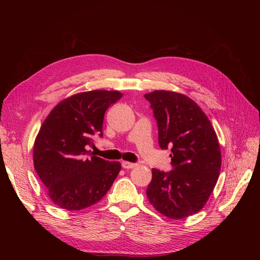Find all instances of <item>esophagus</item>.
I'll use <instances>...</instances> for the list:
<instances>
[{"mask_svg": "<svg viewBox=\"0 0 260 260\" xmlns=\"http://www.w3.org/2000/svg\"><path fill=\"white\" fill-rule=\"evenodd\" d=\"M121 166H122V168H124V169H132V168L137 167V164H135V162H129V161H122V162H121Z\"/></svg>", "mask_w": 260, "mask_h": 260, "instance_id": "1", "label": "esophagus"}]
</instances>
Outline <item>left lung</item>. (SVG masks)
Here are the masks:
<instances>
[{"mask_svg":"<svg viewBox=\"0 0 260 260\" xmlns=\"http://www.w3.org/2000/svg\"><path fill=\"white\" fill-rule=\"evenodd\" d=\"M151 103L161 149L171 147L169 172L152 169L146 195L160 214L182 219L200 211L208 201L221 168V151L214 127L201 107L184 94L156 90Z\"/></svg>","mask_w":260,"mask_h":260,"instance_id":"1","label":"left lung"}]
</instances>
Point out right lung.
I'll list each match as a JSON object with an SVG mask.
<instances>
[{"mask_svg":"<svg viewBox=\"0 0 260 260\" xmlns=\"http://www.w3.org/2000/svg\"><path fill=\"white\" fill-rule=\"evenodd\" d=\"M118 91L77 93L55 106L35 141L34 165L50 199L62 209L80 210L101 201L121 165L86 157L93 138L103 136L107 108L120 100Z\"/></svg>","mask_w":260,"mask_h":260,"instance_id":"obj_1","label":"right lung"}]
</instances>
